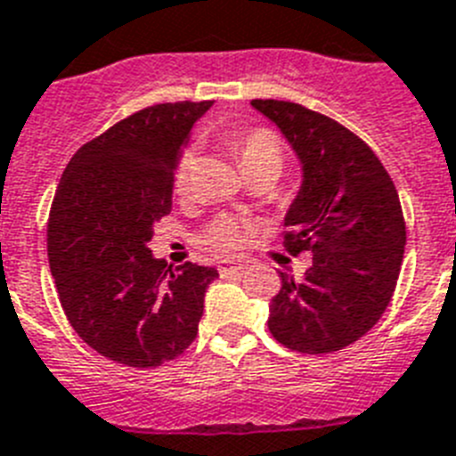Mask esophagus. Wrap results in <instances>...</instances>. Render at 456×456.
<instances>
[{
	"mask_svg": "<svg viewBox=\"0 0 456 456\" xmlns=\"http://www.w3.org/2000/svg\"><path fill=\"white\" fill-rule=\"evenodd\" d=\"M242 270H244L242 263H224V265H219V274H221V277H231V274L242 273Z\"/></svg>",
	"mask_w": 456,
	"mask_h": 456,
	"instance_id": "obj_1",
	"label": "esophagus"
}]
</instances>
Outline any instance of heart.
<instances>
[{
	"mask_svg": "<svg viewBox=\"0 0 456 456\" xmlns=\"http://www.w3.org/2000/svg\"><path fill=\"white\" fill-rule=\"evenodd\" d=\"M232 151L237 163L247 176L273 175L280 176L284 167V149L280 137L268 127H251L247 133L232 137ZM195 169V149H186L175 165L172 186L176 195H186L191 191ZM251 224L235 214H219L198 232L195 244L214 258H235L247 249L251 240Z\"/></svg>",
	"mask_w": 456,
	"mask_h": 456,
	"instance_id": "obj_1",
	"label": "heart"
}]
</instances>
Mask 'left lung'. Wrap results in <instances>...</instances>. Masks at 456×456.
Returning <instances> with one entry per match:
<instances>
[{
	"instance_id": "obj_1",
	"label": "left lung",
	"mask_w": 456,
	"mask_h": 456,
	"mask_svg": "<svg viewBox=\"0 0 456 456\" xmlns=\"http://www.w3.org/2000/svg\"><path fill=\"white\" fill-rule=\"evenodd\" d=\"M289 139L303 186L289 207L284 247L312 254L303 280L280 273L268 329L300 354L347 347L379 322L396 289L405 221L396 186L363 139L296 102L251 100Z\"/></svg>"
}]
</instances>
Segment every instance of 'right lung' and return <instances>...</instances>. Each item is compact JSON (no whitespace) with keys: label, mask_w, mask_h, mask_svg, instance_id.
I'll return each mask as SVG.
<instances>
[{"label":"right lung","mask_w":456,"mask_h":456,"mask_svg":"<svg viewBox=\"0 0 456 456\" xmlns=\"http://www.w3.org/2000/svg\"><path fill=\"white\" fill-rule=\"evenodd\" d=\"M212 102L153 104L86 142L62 172L48 216V263L71 329L133 368L172 361L198 336L219 273L153 258V224L172 212V176Z\"/></svg>","instance_id":"right-lung-1"}]
</instances>
